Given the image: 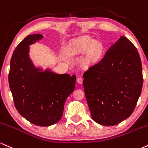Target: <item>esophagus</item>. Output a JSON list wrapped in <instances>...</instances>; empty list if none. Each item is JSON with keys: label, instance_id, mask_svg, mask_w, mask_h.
<instances>
[{"label": "esophagus", "instance_id": "obj_1", "mask_svg": "<svg viewBox=\"0 0 148 148\" xmlns=\"http://www.w3.org/2000/svg\"><path fill=\"white\" fill-rule=\"evenodd\" d=\"M77 82L78 83H79V84H82V82H83V79H82V77H77Z\"/></svg>", "mask_w": 148, "mask_h": 148}]
</instances>
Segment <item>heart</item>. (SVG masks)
I'll list each match as a JSON object with an SVG mask.
<instances>
[{
    "instance_id": "heart-1",
    "label": "heart",
    "mask_w": 148,
    "mask_h": 148,
    "mask_svg": "<svg viewBox=\"0 0 148 148\" xmlns=\"http://www.w3.org/2000/svg\"><path fill=\"white\" fill-rule=\"evenodd\" d=\"M73 49L77 52L84 53L88 50L89 56L93 60H98L102 56L103 48L100 43H95L92 40H82L73 45Z\"/></svg>"
}]
</instances>
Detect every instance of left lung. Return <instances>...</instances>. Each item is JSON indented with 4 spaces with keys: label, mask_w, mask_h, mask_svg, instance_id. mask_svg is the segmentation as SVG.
<instances>
[{
    "label": "left lung",
    "mask_w": 148,
    "mask_h": 148,
    "mask_svg": "<svg viewBox=\"0 0 148 148\" xmlns=\"http://www.w3.org/2000/svg\"><path fill=\"white\" fill-rule=\"evenodd\" d=\"M83 77L86 102L95 123L116 125L131 116L143 79L140 55L129 39L121 36Z\"/></svg>",
    "instance_id": "1"
}]
</instances>
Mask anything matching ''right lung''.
<instances>
[{
  "mask_svg": "<svg viewBox=\"0 0 148 148\" xmlns=\"http://www.w3.org/2000/svg\"><path fill=\"white\" fill-rule=\"evenodd\" d=\"M43 37L41 34H30L16 46L10 61L8 80L19 114L32 124L46 127L60 121L66 100L74 91L76 77L34 67L29 57V46Z\"/></svg>",
  "mask_w": 148,
  "mask_h": 148,
  "instance_id": "1",
  "label": "right lung"
}]
</instances>
